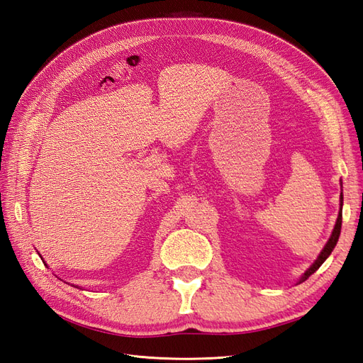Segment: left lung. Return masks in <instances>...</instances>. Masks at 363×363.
<instances>
[{
	"label": "left lung",
	"instance_id": "left-lung-1",
	"mask_svg": "<svg viewBox=\"0 0 363 363\" xmlns=\"http://www.w3.org/2000/svg\"><path fill=\"white\" fill-rule=\"evenodd\" d=\"M342 203H344V196H342V194H340V211H339V215H337V219H336V224H335V228H333V232H332V236H330V239L327 240V244L323 248V251L320 252V256H318V259L312 263V267L307 269L303 274V276L300 277L298 283H303V281H306L307 279H309L312 274L323 265V263L325 262V259L332 255V251L336 247L339 235H340V225H342Z\"/></svg>",
	"mask_w": 363,
	"mask_h": 363
}]
</instances>
